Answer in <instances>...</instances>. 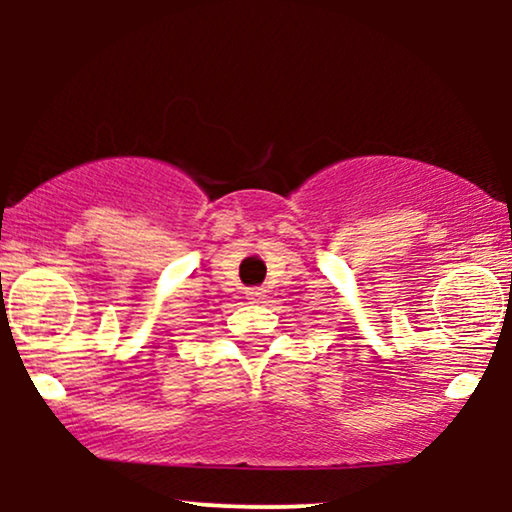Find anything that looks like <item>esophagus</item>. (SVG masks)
<instances>
[{
	"label": "esophagus",
	"mask_w": 512,
	"mask_h": 512,
	"mask_svg": "<svg viewBox=\"0 0 512 512\" xmlns=\"http://www.w3.org/2000/svg\"><path fill=\"white\" fill-rule=\"evenodd\" d=\"M262 296H264L262 289H250V291H248V298H250L252 303H260Z\"/></svg>",
	"instance_id": "obj_1"
}]
</instances>
